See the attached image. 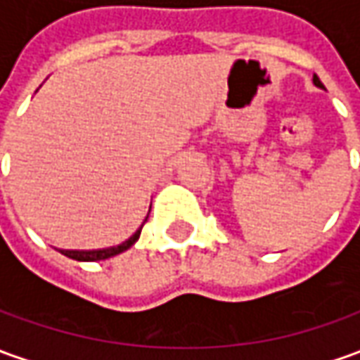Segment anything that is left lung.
<instances>
[{
    "label": "left lung",
    "mask_w": 360,
    "mask_h": 360,
    "mask_svg": "<svg viewBox=\"0 0 360 360\" xmlns=\"http://www.w3.org/2000/svg\"><path fill=\"white\" fill-rule=\"evenodd\" d=\"M314 84H316L317 88H323V84L319 82V78H317V76H314Z\"/></svg>",
    "instance_id": "left-lung-1"
}]
</instances>
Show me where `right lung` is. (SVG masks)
<instances>
[{"mask_svg":"<svg viewBox=\"0 0 360 360\" xmlns=\"http://www.w3.org/2000/svg\"><path fill=\"white\" fill-rule=\"evenodd\" d=\"M139 235H141V229H139L129 241H125L123 245H119V247H111V249H101V251H60L64 257H68V259L74 260H84V262H94V260H103L109 259V257H115L119 252L127 251L129 247H133L135 243H137Z\"/></svg>","mask_w":360,"mask_h":360,"instance_id":"obj_1","label":"right lung"}]
</instances>
